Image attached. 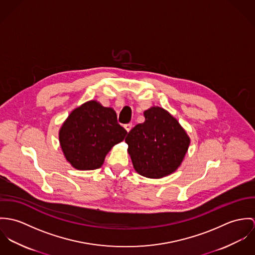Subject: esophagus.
Listing matches in <instances>:
<instances>
[{
    "mask_svg": "<svg viewBox=\"0 0 255 255\" xmlns=\"http://www.w3.org/2000/svg\"><path fill=\"white\" fill-rule=\"evenodd\" d=\"M124 128H125V130H126L127 132H129V131L132 129V124H131V123L125 124V125H124Z\"/></svg>",
    "mask_w": 255,
    "mask_h": 255,
    "instance_id": "34e87169",
    "label": "esophagus"
}]
</instances>
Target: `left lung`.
<instances>
[{
	"label": "left lung",
	"instance_id": "obj_1",
	"mask_svg": "<svg viewBox=\"0 0 255 255\" xmlns=\"http://www.w3.org/2000/svg\"><path fill=\"white\" fill-rule=\"evenodd\" d=\"M144 122L128 133L125 141L135 170L147 178H162L177 169L190 138L179 122L161 108L143 113Z\"/></svg>",
	"mask_w": 255,
	"mask_h": 255
}]
</instances>
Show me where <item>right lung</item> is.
Segmentation results:
<instances>
[{"mask_svg":"<svg viewBox=\"0 0 255 255\" xmlns=\"http://www.w3.org/2000/svg\"><path fill=\"white\" fill-rule=\"evenodd\" d=\"M126 134L113 109L90 101L69 114L59 130V141L74 168L94 170L103 165L108 152Z\"/></svg>","mask_w":255,"mask_h":255,"instance_id":"add662e5","label":"right lung"}]
</instances>
